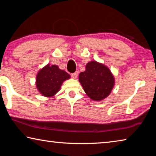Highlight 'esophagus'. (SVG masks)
Returning <instances> with one entry per match:
<instances>
[{
  "label": "esophagus",
  "mask_w": 156,
  "mask_h": 156,
  "mask_svg": "<svg viewBox=\"0 0 156 156\" xmlns=\"http://www.w3.org/2000/svg\"><path fill=\"white\" fill-rule=\"evenodd\" d=\"M72 76L73 78H74V79L76 78H77V76H78V72H75V73H72Z\"/></svg>",
  "instance_id": "esophagus-1"
}]
</instances>
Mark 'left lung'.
Returning a JSON list of instances; mask_svg holds the SVG:
<instances>
[{
  "instance_id": "8db88e82",
  "label": "left lung",
  "mask_w": 156,
  "mask_h": 156,
  "mask_svg": "<svg viewBox=\"0 0 156 156\" xmlns=\"http://www.w3.org/2000/svg\"><path fill=\"white\" fill-rule=\"evenodd\" d=\"M86 94L94 101H101L109 96L115 84V78L106 65L92 60L86 65L85 71L78 76Z\"/></svg>"
}]
</instances>
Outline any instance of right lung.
Wrapping results in <instances>:
<instances>
[{
    "instance_id": "obj_1",
    "label": "right lung",
    "mask_w": 156,
    "mask_h": 156,
    "mask_svg": "<svg viewBox=\"0 0 156 156\" xmlns=\"http://www.w3.org/2000/svg\"><path fill=\"white\" fill-rule=\"evenodd\" d=\"M71 78L64 70L56 65L47 64L38 71L36 78V86L44 97H54L60 91L63 82Z\"/></svg>"
}]
</instances>
